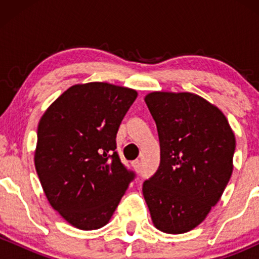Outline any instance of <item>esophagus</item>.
Wrapping results in <instances>:
<instances>
[{
	"label": "esophagus",
	"mask_w": 259,
	"mask_h": 259,
	"mask_svg": "<svg viewBox=\"0 0 259 259\" xmlns=\"http://www.w3.org/2000/svg\"><path fill=\"white\" fill-rule=\"evenodd\" d=\"M132 164H133V167H134V169H135L136 171H139V170H140V160H139V159L134 160V162L132 163Z\"/></svg>",
	"instance_id": "esophagus-1"
}]
</instances>
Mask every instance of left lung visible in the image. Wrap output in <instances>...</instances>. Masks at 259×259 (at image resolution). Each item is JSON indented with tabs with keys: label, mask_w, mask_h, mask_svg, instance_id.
<instances>
[{
	"label": "left lung",
	"mask_w": 259,
	"mask_h": 259,
	"mask_svg": "<svg viewBox=\"0 0 259 259\" xmlns=\"http://www.w3.org/2000/svg\"><path fill=\"white\" fill-rule=\"evenodd\" d=\"M145 102L158 130L160 163L142 195L158 230L187 233L206 219L230 180L234 132L218 107L191 92L153 91Z\"/></svg>",
	"instance_id": "8db88e82"
}]
</instances>
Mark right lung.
<instances>
[{"label": "right lung", "instance_id": "1", "mask_svg": "<svg viewBox=\"0 0 259 259\" xmlns=\"http://www.w3.org/2000/svg\"><path fill=\"white\" fill-rule=\"evenodd\" d=\"M136 97L109 82L76 84L38 121L35 169L50 204L74 228L105 227L134 179L115 152V136Z\"/></svg>", "mask_w": 259, "mask_h": 259}]
</instances>
